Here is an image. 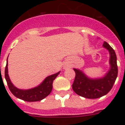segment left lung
I'll return each mask as SVG.
<instances>
[{"label":"left lung","instance_id":"1","mask_svg":"<svg viewBox=\"0 0 125 125\" xmlns=\"http://www.w3.org/2000/svg\"><path fill=\"white\" fill-rule=\"evenodd\" d=\"M104 48L106 49L110 53V68L107 73L100 78H89L82 71L74 68L76 76L73 84V89L77 94L88 98L96 99L106 95L112 88L118 76L116 55L114 49L104 42Z\"/></svg>","mask_w":125,"mask_h":125}]
</instances>
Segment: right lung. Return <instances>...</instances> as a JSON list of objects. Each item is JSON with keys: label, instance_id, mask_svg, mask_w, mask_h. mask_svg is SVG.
<instances>
[{"label": "right lung", "instance_id": "1", "mask_svg": "<svg viewBox=\"0 0 125 125\" xmlns=\"http://www.w3.org/2000/svg\"><path fill=\"white\" fill-rule=\"evenodd\" d=\"M8 57L5 69V78L11 93L19 99L28 102L39 101L49 95L52 89V83L55 78L58 76L60 71L54 74L46 77L42 82L35 88L29 89H21L16 88L11 82L8 74Z\"/></svg>", "mask_w": 125, "mask_h": 125}]
</instances>
